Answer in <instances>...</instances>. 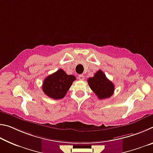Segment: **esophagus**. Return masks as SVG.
Here are the masks:
<instances>
[{
  "label": "esophagus",
  "instance_id": "obj_1",
  "mask_svg": "<svg viewBox=\"0 0 153 153\" xmlns=\"http://www.w3.org/2000/svg\"><path fill=\"white\" fill-rule=\"evenodd\" d=\"M78 79L79 80H84V75H79Z\"/></svg>",
  "mask_w": 153,
  "mask_h": 153
}]
</instances>
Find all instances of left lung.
Returning <instances> with one entry per match:
<instances>
[{"label":"left lung","mask_w":153,"mask_h":153,"mask_svg":"<svg viewBox=\"0 0 153 153\" xmlns=\"http://www.w3.org/2000/svg\"><path fill=\"white\" fill-rule=\"evenodd\" d=\"M88 83L99 99L109 98L113 94L115 86L100 69L94 74V77H89Z\"/></svg>","instance_id":"8db88e82"}]
</instances>
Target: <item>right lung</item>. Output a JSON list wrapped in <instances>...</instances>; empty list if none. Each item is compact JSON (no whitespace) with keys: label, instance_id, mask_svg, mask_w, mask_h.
Instances as JSON below:
<instances>
[{"label":"right lung","instance_id":"right-lung-1","mask_svg":"<svg viewBox=\"0 0 153 153\" xmlns=\"http://www.w3.org/2000/svg\"><path fill=\"white\" fill-rule=\"evenodd\" d=\"M76 79V77L73 75H67L60 69L46 77L42 84V90L48 97L61 99L65 97L72 83Z\"/></svg>","mask_w":153,"mask_h":153}]
</instances>
